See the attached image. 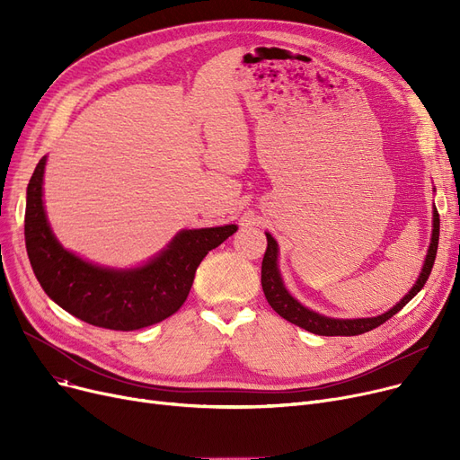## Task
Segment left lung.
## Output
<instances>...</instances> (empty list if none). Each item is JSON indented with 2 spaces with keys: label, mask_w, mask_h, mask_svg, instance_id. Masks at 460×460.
<instances>
[{
  "label": "left lung",
  "mask_w": 460,
  "mask_h": 460,
  "mask_svg": "<svg viewBox=\"0 0 460 460\" xmlns=\"http://www.w3.org/2000/svg\"><path fill=\"white\" fill-rule=\"evenodd\" d=\"M267 234V252H264L262 257V267H261V285L264 296H267L269 304L272 305V309L278 313L279 317H283L285 321L293 323L311 333L317 335H359L366 333L380 324H384L388 319H392L395 313H399L410 300H412L421 288L427 283L434 259H437V250H438V236H440V216L437 207L432 210V236H430V246L423 262L421 274L418 278V281L414 283V287L410 288L408 295L397 304L394 305L390 311L382 313L378 317H371V319H332V317H324L319 315V313L311 311L307 307H304L296 298H293L288 295V291L283 285L279 269H278V243L274 240V236L270 233Z\"/></svg>",
  "instance_id": "1"
}]
</instances>
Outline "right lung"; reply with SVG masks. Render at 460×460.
<instances>
[{"label":"right lung","instance_id":"add662e5","mask_svg":"<svg viewBox=\"0 0 460 460\" xmlns=\"http://www.w3.org/2000/svg\"><path fill=\"white\" fill-rule=\"evenodd\" d=\"M42 156L28 184L23 234L31 269L59 307L80 321L132 332L162 323L181 309L203 257L238 227L184 229L164 252L137 269L115 270L66 252L46 220L42 203Z\"/></svg>","mask_w":460,"mask_h":460}]
</instances>
